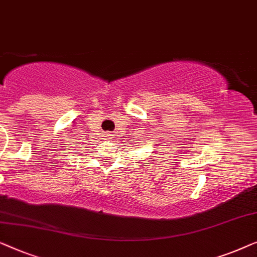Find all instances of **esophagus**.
I'll use <instances>...</instances> for the list:
<instances>
[{"label":"esophagus","mask_w":257,"mask_h":257,"mask_svg":"<svg viewBox=\"0 0 257 257\" xmlns=\"http://www.w3.org/2000/svg\"><path fill=\"white\" fill-rule=\"evenodd\" d=\"M104 136H106L107 139H109V137L111 136V134L110 133H104Z\"/></svg>","instance_id":"34e87169"}]
</instances>
